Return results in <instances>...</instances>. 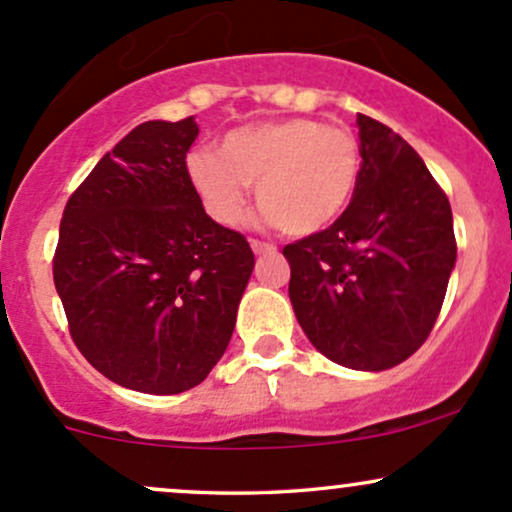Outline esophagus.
Segmentation results:
<instances>
[{"mask_svg":"<svg viewBox=\"0 0 512 512\" xmlns=\"http://www.w3.org/2000/svg\"><path fill=\"white\" fill-rule=\"evenodd\" d=\"M250 248L255 255H272V252H276L272 243H264V240H257V238H250Z\"/></svg>","mask_w":512,"mask_h":512,"instance_id":"esophagus-1","label":"esophagus"}]
</instances>
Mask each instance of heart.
Here are the masks:
<instances>
[{
	"mask_svg": "<svg viewBox=\"0 0 512 512\" xmlns=\"http://www.w3.org/2000/svg\"><path fill=\"white\" fill-rule=\"evenodd\" d=\"M363 170L361 142L349 127L313 117L238 127L219 154L192 151L185 173L207 214L236 226L255 182L257 207L286 236H310L344 214Z\"/></svg>",
	"mask_w": 512,
	"mask_h": 512,
	"instance_id": "1",
	"label": "heart"
}]
</instances>
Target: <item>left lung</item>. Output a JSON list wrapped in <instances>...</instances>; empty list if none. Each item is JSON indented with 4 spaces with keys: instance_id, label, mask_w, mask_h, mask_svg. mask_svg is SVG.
<instances>
[{
    "instance_id": "obj_1",
    "label": "left lung",
    "mask_w": 512,
    "mask_h": 512,
    "mask_svg": "<svg viewBox=\"0 0 512 512\" xmlns=\"http://www.w3.org/2000/svg\"><path fill=\"white\" fill-rule=\"evenodd\" d=\"M363 170L325 231L286 245L289 296L320 354L385 370L426 342L443 308L457 243L443 187L399 134L356 117Z\"/></svg>"
}]
</instances>
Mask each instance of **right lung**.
<instances>
[{
  "mask_svg": "<svg viewBox=\"0 0 512 512\" xmlns=\"http://www.w3.org/2000/svg\"><path fill=\"white\" fill-rule=\"evenodd\" d=\"M197 134L192 117L134 127L72 192L52 257L76 349L149 395L207 378L255 267L245 236L211 221L187 180Z\"/></svg>",
  "mask_w": 512,
  "mask_h": 512,
  "instance_id": "obj_1",
  "label": "right lung"
}]
</instances>
